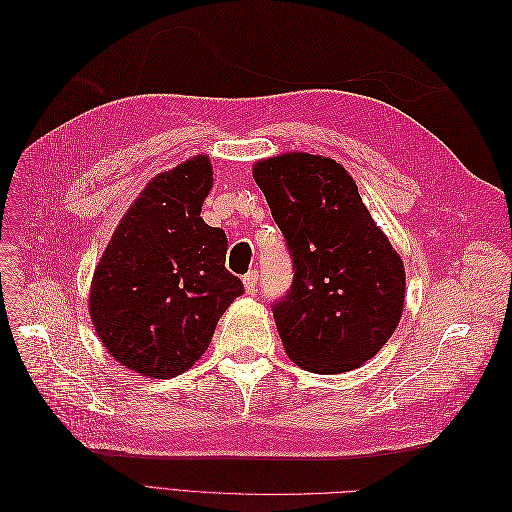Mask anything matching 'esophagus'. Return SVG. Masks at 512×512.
I'll return each mask as SVG.
<instances>
[{
    "mask_svg": "<svg viewBox=\"0 0 512 512\" xmlns=\"http://www.w3.org/2000/svg\"><path fill=\"white\" fill-rule=\"evenodd\" d=\"M243 286H245L247 294H254L256 292V286H258V271L256 269H252L250 273L243 275Z\"/></svg>",
    "mask_w": 512,
    "mask_h": 512,
    "instance_id": "esophagus-1",
    "label": "esophagus"
}]
</instances>
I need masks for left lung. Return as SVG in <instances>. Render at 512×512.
I'll use <instances>...</instances> for the list:
<instances>
[{"instance_id": "obj_1", "label": "left lung", "mask_w": 512, "mask_h": 512, "mask_svg": "<svg viewBox=\"0 0 512 512\" xmlns=\"http://www.w3.org/2000/svg\"><path fill=\"white\" fill-rule=\"evenodd\" d=\"M254 179L292 258V286L273 303L286 354L316 374L363 365L404 312V262L335 160L282 153L258 162Z\"/></svg>"}]
</instances>
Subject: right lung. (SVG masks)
<instances>
[{"label": "right lung", "instance_id": "1", "mask_svg": "<svg viewBox=\"0 0 512 512\" xmlns=\"http://www.w3.org/2000/svg\"><path fill=\"white\" fill-rule=\"evenodd\" d=\"M211 185L205 156L153 177L96 267L94 329L108 354L136 374L168 380L188 371L243 294L224 267V230L200 218Z\"/></svg>", "mask_w": 512, "mask_h": 512}]
</instances>
